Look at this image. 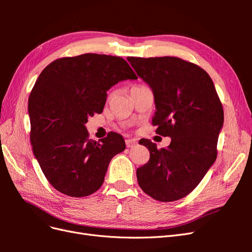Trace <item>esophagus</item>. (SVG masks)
Instances as JSON below:
<instances>
[{
    "label": "esophagus",
    "instance_id": "esophagus-1",
    "mask_svg": "<svg viewBox=\"0 0 252 252\" xmlns=\"http://www.w3.org/2000/svg\"><path fill=\"white\" fill-rule=\"evenodd\" d=\"M125 143H126V146H127L128 148H130V147H133L134 145L138 144V141H136L135 139H127V140L125 141Z\"/></svg>",
    "mask_w": 252,
    "mask_h": 252
}]
</instances>
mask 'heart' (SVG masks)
<instances>
[{
	"label": "heart",
	"mask_w": 252,
	"mask_h": 252,
	"mask_svg": "<svg viewBox=\"0 0 252 252\" xmlns=\"http://www.w3.org/2000/svg\"><path fill=\"white\" fill-rule=\"evenodd\" d=\"M139 87H142V86H134V87H132L131 89H135V88H139Z\"/></svg>",
	"instance_id": "heart-1"
}]
</instances>
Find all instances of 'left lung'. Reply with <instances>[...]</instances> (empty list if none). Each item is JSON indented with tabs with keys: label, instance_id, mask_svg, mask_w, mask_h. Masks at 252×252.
<instances>
[{
	"label": "left lung",
	"instance_id": "8db88e82",
	"mask_svg": "<svg viewBox=\"0 0 252 252\" xmlns=\"http://www.w3.org/2000/svg\"><path fill=\"white\" fill-rule=\"evenodd\" d=\"M155 95L156 132L170 136L167 148L150 140L148 163L136 169L145 193L159 202L189 194L216 162L217 144L224 123L222 103L203 68L175 57L127 58Z\"/></svg>",
	"mask_w": 252,
	"mask_h": 252
}]
</instances>
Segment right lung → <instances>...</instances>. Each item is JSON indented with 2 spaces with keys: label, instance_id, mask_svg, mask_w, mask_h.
Instances as JSON below:
<instances>
[{
  "label": "right lung",
  "instance_id": "obj_1",
  "mask_svg": "<svg viewBox=\"0 0 252 252\" xmlns=\"http://www.w3.org/2000/svg\"><path fill=\"white\" fill-rule=\"evenodd\" d=\"M138 79L124 59L96 53L53 61L37 78L28 98L30 142L41 169L58 191L73 197L95 192L111 158L125 149L123 136L110 132L89 140L85 124L100 113L107 90Z\"/></svg>",
  "mask_w": 252,
  "mask_h": 252
}]
</instances>
